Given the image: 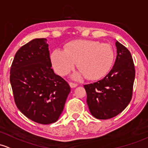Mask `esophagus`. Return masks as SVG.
<instances>
[{
  "label": "esophagus",
  "instance_id": "esophagus-1",
  "mask_svg": "<svg viewBox=\"0 0 148 148\" xmlns=\"http://www.w3.org/2000/svg\"><path fill=\"white\" fill-rule=\"evenodd\" d=\"M69 86H70V87H71V88H75V87L77 86V84L72 83V82H70Z\"/></svg>",
  "mask_w": 148,
  "mask_h": 148
}]
</instances>
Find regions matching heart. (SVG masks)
<instances>
[{
    "instance_id": "heart-1",
    "label": "heart",
    "mask_w": 148,
    "mask_h": 148,
    "mask_svg": "<svg viewBox=\"0 0 148 148\" xmlns=\"http://www.w3.org/2000/svg\"><path fill=\"white\" fill-rule=\"evenodd\" d=\"M114 58L111 45L89 40H73L65 45L64 50L55 49L51 54L54 69L61 76L74 69L77 62L79 69L71 76L75 80L102 78L111 69Z\"/></svg>"
}]
</instances>
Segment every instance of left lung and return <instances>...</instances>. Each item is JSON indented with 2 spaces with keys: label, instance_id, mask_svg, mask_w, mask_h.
I'll return each mask as SVG.
<instances>
[{
  "label": "left lung",
  "instance_id": "1",
  "mask_svg": "<svg viewBox=\"0 0 148 148\" xmlns=\"http://www.w3.org/2000/svg\"><path fill=\"white\" fill-rule=\"evenodd\" d=\"M117 56L108 74L95 83L84 85L90 113L106 120L121 113L130 103L135 80V66L130 52L116 40Z\"/></svg>",
  "mask_w": 148,
  "mask_h": 148
}]
</instances>
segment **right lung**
Here are the masks:
<instances>
[{
	"mask_svg": "<svg viewBox=\"0 0 148 148\" xmlns=\"http://www.w3.org/2000/svg\"><path fill=\"white\" fill-rule=\"evenodd\" d=\"M45 38L21 47L10 68V81L18 109L37 123L50 124L60 118L71 88L52 69Z\"/></svg>",
	"mask_w": 148,
	"mask_h": 148,
	"instance_id": "1",
	"label": "right lung"
}]
</instances>
